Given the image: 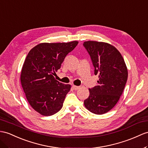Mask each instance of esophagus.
I'll list each match as a JSON object with an SVG mask.
<instances>
[{"label":"esophagus","instance_id":"esophagus-1","mask_svg":"<svg viewBox=\"0 0 148 148\" xmlns=\"http://www.w3.org/2000/svg\"><path fill=\"white\" fill-rule=\"evenodd\" d=\"M72 88H73L75 90H77L80 89V86H75V85H73L72 86Z\"/></svg>","mask_w":148,"mask_h":148}]
</instances>
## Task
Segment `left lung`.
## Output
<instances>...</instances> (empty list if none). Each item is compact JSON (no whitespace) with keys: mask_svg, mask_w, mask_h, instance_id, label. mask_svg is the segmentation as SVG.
<instances>
[{"mask_svg":"<svg viewBox=\"0 0 148 148\" xmlns=\"http://www.w3.org/2000/svg\"><path fill=\"white\" fill-rule=\"evenodd\" d=\"M83 45L90 56L94 74L99 78L97 85L89 88L84 105L93 114H103L116 106L123 92L128 77L127 67L120 52L111 45L88 41Z\"/></svg>","mask_w":148,"mask_h":148,"instance_id":"left-lung-1","label":"left lung"}]
</instances>
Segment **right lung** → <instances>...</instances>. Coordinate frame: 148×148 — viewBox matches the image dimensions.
Here are the masks:
<instances>
[{
  "instance_id": "right-lung-1",
  "label": "right lung",
  "mask_w": 148,
  "mask_h": 148,
  "mask_svg": "<svg viewBox=\"0 0 148 148\" xmlns=\"http://www.w3.org/2000/svg\"><path fill=\"white\" fill-rule=\"evenodd\" d=\"M78 43H41L27 54L21 71V85L30 106L42 116H52L63 107L71 85L60 83L53 75Z\"/></svg>"
}]
</instances>
